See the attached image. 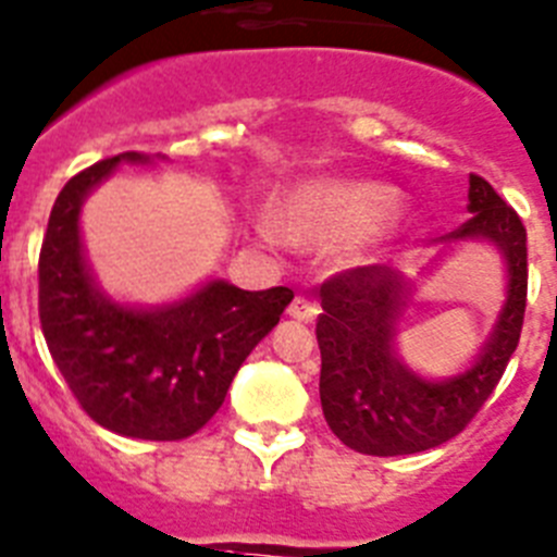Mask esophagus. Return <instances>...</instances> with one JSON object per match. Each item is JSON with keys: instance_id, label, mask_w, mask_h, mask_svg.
<instances>
[{"instance_id": "34e87169", "label": "esophagus", "mask_w": 557, "mask_h": 557, "mask_svg": "<svg viewBox=\"0 0 557 557\" xmlns=\"http://www.w3.org/2000/svg\"><path fill=\"white\" fill-rule=\"evenodd\" d=\"M287 312H289V318L304 320V323H312V320L320 314V309L312 298H306V295H295Z\"/></svg>"}]
</instances>
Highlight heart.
<instances>
[{"label": "heart", "instance_id": "1", "mask_svg": "<svg viewBox=\"0 0 557 557\" xmlns=\"http://www.w3.org/2000/svg\"><path fill=\"white\" fill-rule=\"evenodd\" d=\"M395 193L372 182H309L284 198L282 223L295 237L342 239L367 232L389 215ZM268 237H278L273 223L264 226Z\"/></svg>", "mask_w": 557, "mask_h": 557}]
</instances>
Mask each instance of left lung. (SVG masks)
I'll return each mask as SVG.
<instances>
[{"label":"left lung","mask_w":557,"mask_h":557,"mask_svg":"<svg viewBox=\"0 0 557 557\" xmlns=\"http://www.w3.org/2000/svg\"><path fill=\"white\" fill-rule=\"evenodd\" d=\"M469 218L450 239L483 237L508 262V300L478 361L458 379L425 381L395 356L411 284L386 264H359L320 287V403L334 436L364 456H411L463 431L503 379L528 306V232L486 178L469 173Z\"/></svg>","instance_id":"1"}]
</instances>
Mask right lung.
<instances>
[{"mask_svg": "<svg viewBox=\"0 0 557 557\" xmlns=\"http://www.w3.org/2000/svg\"><path fill=\"white\" fill-rule=\"evenodd\" d=\"M124 151L65 182L38 259V314L46 345L82 411L121 436L178 442L201 431L226 400L245 356L278 323L289 287L248 293L209 282L165 309H126L94 287L79 243V207Z\"/></svg>", "mask_w": 557, "mask_h": 557, "instance_id": "right-lung-1", "label": "right lung"}]
</instances>
